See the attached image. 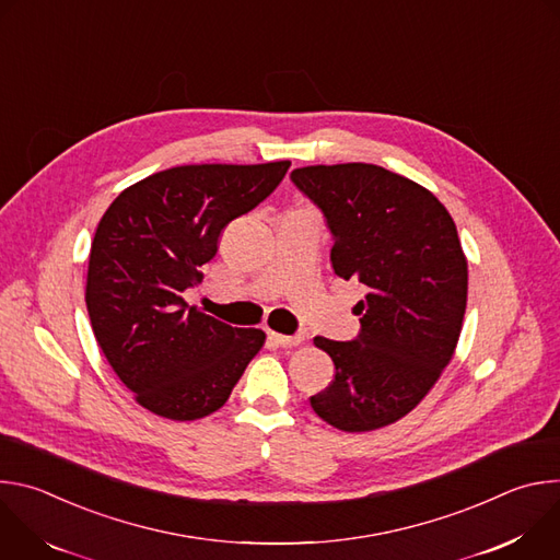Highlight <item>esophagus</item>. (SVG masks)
Instances as JSON below:
<instances>
[{
  "mask_svg": "<svg viewBox=\"0 0 560 560\" xmlns=\"http://www.w3.org/2000/svg\"><path fill=\"white\" fill-rule=\"evenodd\" d=\"M268 339L281 348H294L299 343H303V335H279V332H268Z\"/></svg>",
  "mask_w": 560,
  "mask_h": 560,
  "instance_id": "1",
  "label": "esophagus"
}]
</instances>
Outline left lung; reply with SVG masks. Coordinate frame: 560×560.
Returning a JSON list of instances; mask_svg holds the SVG:
<instances>
[{
	"label": "left lung",
	"instance_id": "8db88e82",
	"mask_svg": "<svg viewBox=\"0 0 560 560\" xmlns=\"http://www.w3.org/2000/svg\"><path fill=\"white\" fill-rule=\"evenodd\" d=\"M290 179L328 221L335 272L368 288L354 341L314 337L337 372L310 406L343 432L385 428L423 401L460 337L467 259L454 219L428 188L374 164L305 166Z\"/></svg>",
	"mask_w": 560,
	"mask_h": 560
}]
</instances>
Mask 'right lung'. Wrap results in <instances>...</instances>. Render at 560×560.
I'll use <instances>...</instances> for the list:
<instances>
[{
    "mask_svg": "<svg viewBox=\"0 0 560 560\" xmlns=\"http://www.w3.org/2000/svg\"><path fill=\"white\" fill-rule=\"evenodd\" d=\"M290 162L201 164L154 173L104 212L89 259L95 339L137 404L171 421L217 412L266 335L232 328L184 292L201 283L221 230L257 208Z\"/></svg>",
    "mask_w": 560,
    "mask_h": 560,
    "instance_id": "1",
    "label": "right lung"
}]
</instances>
